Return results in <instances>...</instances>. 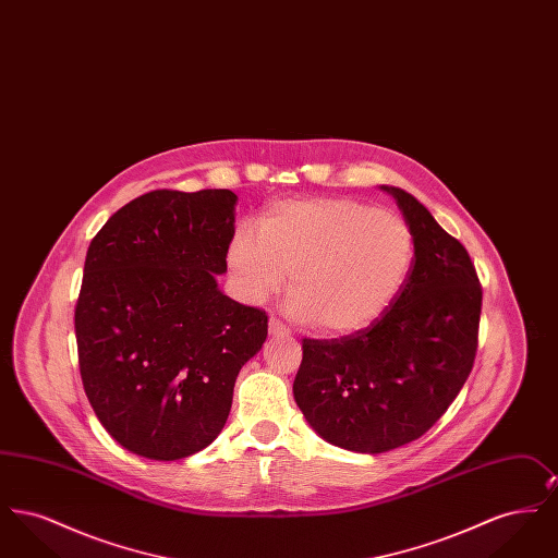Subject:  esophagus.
Returning <instances> with one entry per match:
<instances>
[{
	"instance_id": "obj_1",
	"label": "esophagus",
	"mask_w": 558,
	"mask_h": 558,
	"mask_svg": "<svg viewBox=\"0 0 558 558\" xmlns=\"http://www.w3.org/2000/svg\"><path fill=\"white\" fill-rule=\"evenodd\" d=\"M269 335L271 337H289L291 330L280 319L271 318L269 319Z\"/></svg>"
}]
</instances>
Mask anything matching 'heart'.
Returning a JSON list of instances; mask_svg holds the SVG:
<instances>
[{
    "label": "heart",
    "mask_w": 558,
    "mask_h": 558,
    "mask_svg": "<svg viewBox=\"0 0 558 558\" xmlns=\"http://www.w3.org/2000/svg\"><path fill=\"white\" fill-rule=\"evenodd\" d=\"M228 269L240 299L266 303L291 271L287 312L322 335L368 328L398 299L414 264V236L393 211L355 198L287 201L236 230Z\"/></svg>",
    "instance_id": "1"
}]
</instances>
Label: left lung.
<instances>
[{"instance_id":"1","label":"left lung","mask_w":558,"mask_h":558,"mask_svg":"<svg viewBox=\"0 0 558 558\" xmlns=\"http://www.w3.org/2000/svg\"><path fill=\"white\" fill-rule=\"evenodd\" d=\"M414 236V264L393 305L366 330L303 341L292 396L307 425L337 448L383 453L435 425L460 393L477 351L481 287L466 248L410 192L380 186Z\"/></svg>"}]
</instances>
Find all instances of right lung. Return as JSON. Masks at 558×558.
<instances>
[{
  "instance_id": "obj_1",
  "label": "right lung",
  "mask_w": 558,
  "mask_h": 558,
  "mask_svg": "<svg viewBox=\"0 0 558 558\" xmlns=\"http://www.w3.org/2000/svg\"><path fill=\"white\" fill-rule=\"evenodd\" d=\"M239 196L155 190L92 240L75 335L98 421L150 460L205 450L228 421L240 368L266 343V312L223 294Z\"/></svg>"
}]
</instances>
